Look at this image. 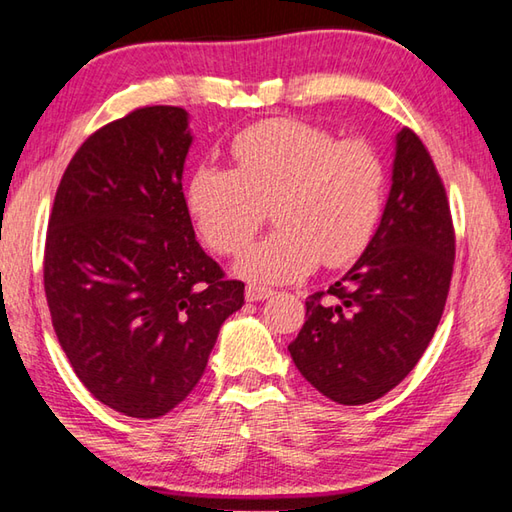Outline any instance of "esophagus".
Masks as SVG:
<instances>
[{
	"mask_svg": "<svg viewBox=\"0 0 512 512\" xmlns=\"http://www.w3.org/2000/svg\"><path fill=\"white\" fill-rule=\"evenodd\" d=\"M275 290L264 288V286H257V284H248L246 286V299L248 302H264V299L273 297Z\"/></svg>",
	"mask_w": 512,
	"mask_h": 512,
	"instance_id": "esophagus-1",
	"label": "esophagus"
}]
</instances>
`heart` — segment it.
I'll return each instance as SVG.
<instances>
[{
	"mask_svg": "<svg viewBox=\"0 0 512 512\" xmlns=\"http://www.w3.org/2000/svg\"><path fill=\"white\" fill-rule=\"evenodd\" d=\"M235 168L204 164L186 184L188 213L222 255L242 250L275 204V226L235 270L259 284L302 279L324 262L346 266L364 253L384 210L386 170L362 139H339L299 119H266L230 144Z\"/></svg>",
	"mask_w": 512,
	"mask_h": 512,
	"instance_id": "obj_1",
	"label": "heart"
}]
</instances>
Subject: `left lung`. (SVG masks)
I'll return each instance as SVG.
<instances>
[{"label":"left lung","instance_id":"obj_1","mask_svg":"<svg viewBox=\"0 0 512 512\" xmlns=\"http://www.w3.org/2000/svg\"><path fill=\"white\" fill-rule=\"evenodd\" d=\"M455 262L446 190L413 130L395 135L390 193L353 268L306 299L288 350L319 393L344 406L375 402L417 366L442 319Z\"/></svg>","mask_w":512,"mask_h":512}]
</instances>
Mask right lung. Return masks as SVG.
<instances>
[{
    "mask_svg": "<svg viewBox=\"0 0 512 512\" xmlns=\"http://www.w3.org/2000/svg\"><path fill=\"white\" fill-rule=\"evenodd\" d=\"M193 135L179 106H146L90 135L48 219L44 288L75 375L108 408L155 419L202 379L244 284L195 239L182 190Z\"/></svg>",
    "mask_w": 512,
    "mask_h": 512,
    "instance_id": "add662e5",
    "label": "right lung"
}]
</instances>
